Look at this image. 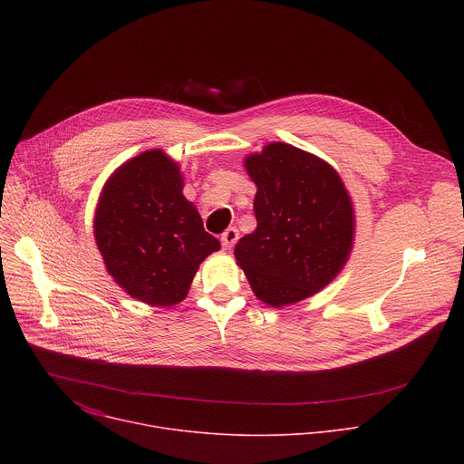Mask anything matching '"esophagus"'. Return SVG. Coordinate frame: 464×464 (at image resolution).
I'll return each mask as SVG.
<instances>
[{"instance_id": "34e87169", "label": "esophagus", "mask_w": 464, "mask_h": 464, "mask_svg": "<svg viewBox=\"0 0 464 464\" xmlns=\"http://www.w3.org/2000/svg\"><path fill=\"white\" fill-rule=\"evenodd\" d=\"M220 240H222V247L224 249H231L237 244V240H238V231L235 227H229V229H226L222 233Z\"/></svg>"}]
</instances>
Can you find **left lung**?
Returning <instances> with one entry per match:
<instances>
[{"label":"left lung","instance_id":"8db88e82","mask_svg":"<svg viewBox=\"0 0 464 464\" xmlns=\"http://www.w3.org/2000/svg\"><path fill=\"white\" fill-rule=\"evenodd\" d=\"M256 185V229L235 246L253 294L281 308L323 290L345 266L354 209L340 174L321 158L270 143L244 160Z\"/></svg>","mask_w":464,"mask_h":464}]
</instances>
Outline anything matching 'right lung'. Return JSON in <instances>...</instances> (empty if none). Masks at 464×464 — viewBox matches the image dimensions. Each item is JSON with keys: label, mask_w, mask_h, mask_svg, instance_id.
Here are the masks:
<instances>
[{"label": "right lung", "mask_w": 464, "mask_h": 464, "mask_svg": "<svg viewBox=\"0 0 464 464\" xmlns=\"http://www.w3.org/2000/svg\"><path fill=\"white\" fill-rule=\"evenodd\" d=\"M181 190L178 163L154 149L122 163L97 204L93 233L108 274L152 306L183 301L204 258L220 249Z\"/></svg>", "instance_id": "obj_1"}]
</instances>
